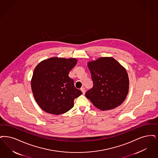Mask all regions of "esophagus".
Instances as JSON below:
<instances>
[{"label": "esophagus", "mask_w": 158, "mask_h": 158, "mask_svg": "<svg viewBox=\"0 0 158 158\" xmlns=\"http://www.w3.org/2000/svg\"><path fill=\"white\" fill-rule=\"evenodd\" d=\"M81 91L82 92V93H83V94L84 95L85 94V88H82L81 89Z\"/></svg>", "instance_id": "esophagus-1"}]
</instances>
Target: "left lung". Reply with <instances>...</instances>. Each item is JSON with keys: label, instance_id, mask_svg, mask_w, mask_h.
Segmentation results:
<instances>
[{"label": "left lung", "instance_id": "1", "mask_svg": "<svg viewBox=\"0 0 158 158\" xmlns=\"http://www.w3.org/2000/svg\"><path fill=\"white\" fill-rule=\"evenodd\" d=\"M94 86L85 96L102 110L120 105L129 91V81L126 69L111 57H103L88 63Z\"/></svg>", "mask_w": 158, "mask_h": 158}]
</instances>
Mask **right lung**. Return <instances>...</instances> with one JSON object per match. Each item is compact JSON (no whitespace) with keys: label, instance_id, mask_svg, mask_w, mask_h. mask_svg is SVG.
I'll return each instance as SVG.
<instances>
[{"label":"right lung","instance_id":"obj_1","mask_svg":"<svg viewBox=\"0 0 158 158\" xmlns=\"http://www.w3.org/2000/svg\"><path fill=\"white\" fill-rule=\"evenodd\" d=\"M77 61L75 58L51 57L35 68L31 80L32 92L44 112L53 114L66 113L73 106L74 99L82 95L69 76Z\"/></svg>","mask_w":158,"mask_h":158}]
</instances>
